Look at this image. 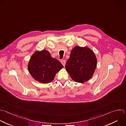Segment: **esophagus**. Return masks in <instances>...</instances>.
<instances>
[{
  "mask_svg": "<svg viewBox=\"0 0 126 126\" xmlns=\"http://www.w3.org/2000/svg\"><path fill=\"white\" fill-rule=\"evenodd\" d=\"M61 63L62 64V65H63V66H65V64H66V60H62L61 61Z\"/></svg>",
  "mask_w": 126,
  "mask_h": 126,
  "instance_id": "esophagus-1",
  "label": "esophagus"
}]
</instances>
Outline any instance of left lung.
I'll return each mask as SVG.
<instances>
[{
    "mask_svg": "<svg viewBox=\"0 0 126 126\" xmlns=\"http://www.w3.org/2000/svg\"><path fill=\"white\" fill-rule=\"evenodd\" d=\"M96 65V57L91 49L77 46L71 50L65 68L74 81L83 83L92 78Z\"/></svg>",
    "mask_w": 126,
    "mask_h": 126,
    "instance_id": "8db88e82",
    "label": "left lung"
}]
</instances>
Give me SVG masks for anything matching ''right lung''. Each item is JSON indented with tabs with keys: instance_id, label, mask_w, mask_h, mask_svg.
<instances>
[{
	"instance_id": "right-lung-1",
	"label": "right lung",
	"mask_w": 126,
	"mask_h": 126,
	"mask_svg": "<svg viewBox=\"0 0 126 126\" xmlns=\"http://www.w3.org/2000/svg\"><path fill=\"white\" fill-rule=\"evenodd\" d=\"M64 67L56 59L51 56L46 50L35 51L31 56L28 68L36 80L43 83L52 81L56 74Z\"/></svg>"
}]
</instances>
